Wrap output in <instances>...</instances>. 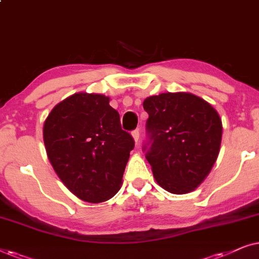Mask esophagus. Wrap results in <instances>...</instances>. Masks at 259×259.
I'll use <instances>...</instances> for the list:
<instances>
[{"label":"esophagus","instance_id":"obj_1","mask_svg":"<svg viewBox=\"0 0 259 259\" xmlns=\"http://www.w3.org/2000/svg\"><path fill=\"white\" fill-rule=\"evenodd\" d=\"M132 134H133L134 140H135V142H136V143L139 142V140H140V130H139V129H135Z\"/></svg>","mask_w":259,"mask_h":259}]
</instances>
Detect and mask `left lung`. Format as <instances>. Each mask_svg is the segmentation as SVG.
<instances>
[{
    "instance_id": "1",
    "label": "left lung",
    "mask_w": 259,
    "mask_h": 259,
    "mask_svg": "<svg viewBox=\"0 0 259 259\" xmlns=\"http://www.w3.org/2000/svg\"><path fill=\"white\" fill-rule=\"evenodd\" d=\"M149 115L142 150L155 180L173 194L198 187L218 157L223 124L218 112L192 94H161L143 102Z\"/></svg>"
}]
</instances>
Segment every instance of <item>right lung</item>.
<instances>
[{"mask_svg":"<svg viewBox=\"0 0 259 259\" xmlns=\"http://www.w3.org/2000/svg\"><path fill=\"white\" fill-rule=\"evenodd\" d=\"M47 156L64 185L88 202L119 191L135 141L102 95L74 94L55 105L44 124Z\"/></svg>","mask_w":259,"mask_h":259,"instance_id":"1","label":"right lung"}]
</instances>
